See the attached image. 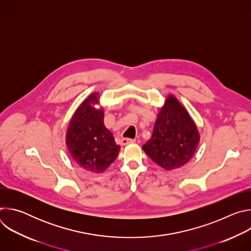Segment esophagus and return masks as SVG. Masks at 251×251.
Here are the masks:
<instances>
[{
    "instance_id": "esophagus-1",
    "label": "esophagus",
    "mask_w": 251,
    "mask_h": 251,
    "mask_svg": "<svg viewBox=\"0 0 251 251\" xmlns=\"http://www.w3.org/2000/svg\"><path fill=\"white\" fill-rule=\"evenodd\" d=\"M135 140L134 139H130V138H121V144L123 146L125 145H128V144H132V143H134Z\"/></svg>"
}]
</instances>
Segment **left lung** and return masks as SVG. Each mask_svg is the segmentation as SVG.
<instances>
[{
  "label": "left lung",
  "mask_w": 251,
  "mask_h": 251,
  "mask_svg": "<svg viewBox=\"0 0 251 251\" xmlns=\"http://www.w3.org/2000/svg\"><path fill=\"white\" fill-rule=\"evenodd\" d=\"M200 140L198 127L185 106L169 94L158 112L152 137L142 149L161 168L171 171L193 158Z\"/></svg>",
  "instance_id": "left-lung-1"
}]
</instances>
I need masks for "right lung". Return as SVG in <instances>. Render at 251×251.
<instances>
[{
	"instance_id": "1",
	"label": "right lung",
	"mask_w": 251,
	"mask_h": 251,
	"mask_svg": "<svg viewBox=\"0 0 251 251\" xmlns=\"http://www.w3.org/2000/svg\"><path fill=\"white\" fill-rule=\"evenodd\" d=\"M96 105H100L98 92L81 102L69 121L65 144L77 165L92 173H102L115 161L120 146L104 125L103 108H96Z\"/></svg>"
}]
</instances>
